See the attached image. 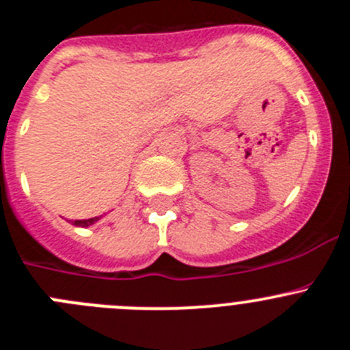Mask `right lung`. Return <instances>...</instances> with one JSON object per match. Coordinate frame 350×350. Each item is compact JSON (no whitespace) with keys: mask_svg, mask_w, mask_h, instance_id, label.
I'll return each instance as SVG.
<instances>
[{"mask_svg":"<svg viewBox=\"0 0 350 350\" xmlns=\"http://www.w3.org/2000/svg\"><path fill=\"white\" fill-rule=\"evenodd\" d=\"M100 218H103V216H94V218H89V219H73V221L69 219V221H71V225L81 226V228H85V226H90V225H94L96 221H99Z\"/></svg>","mask_w":350,"mask_h":350,"instance_id":"1","label":"right lung"}]
</instances>
